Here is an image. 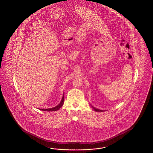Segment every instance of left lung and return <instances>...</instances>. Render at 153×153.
<instances>
[{
  "label": "left lung",
  "instance_id": "8db88e82",
  "mask_svg": "<svg viewBox=\"0 0 153 153\" xmlns=\"http://www.w3.org/2000/svg\"><path fill=\"white\" fill-rule=\"evenodd\" d=\"M92 107V106H91ZM93 109H94V110L95 111H102V110H100V109H96L95 108H94V107H92Z\"/></svg>",
  "mask_w": 153,
  "mask_h": 153
}]
</instances>
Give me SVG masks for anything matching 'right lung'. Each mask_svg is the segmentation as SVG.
Masks as SVG:
<instances>
[{"label": "right lung", "instance_id": "right-lung-1", "mask_svg": "<svg viewBox=\"0 0 153 153\" xmlns=\"http://www.w3.org/2000/svg\"><path fill=\"white\" fill-rule=\"evenodd\" d=\"M63 103H64V95H63V97L62 99V100L60 102L59 104H58L57 106L54 107V108H49V109H39L42 111H56L58 110H59L60 109V108L63 106Z\"/></svg>", "mask_w": 153, "mask_h": 153}]
</instances>
